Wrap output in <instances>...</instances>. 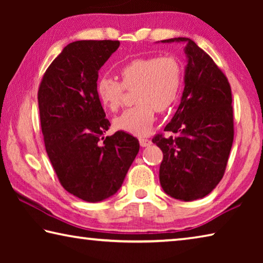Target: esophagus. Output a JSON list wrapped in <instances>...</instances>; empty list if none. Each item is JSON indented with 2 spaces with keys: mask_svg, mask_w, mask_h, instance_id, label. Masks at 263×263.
<instances>
[{
  "mask_svg": "<svg viewBox=\"0 0 263 263\" xmlns=\"http://www.w3.org/2000/svg\"><path fill=\"white\" fill-rule=\"evenodd\" d=\"M139 144H140L141 147H147V146L152 144V141H151L149 139H145V138H140Z\"/></svg>",
  "mask_w": 263,
  "mask_h": 263,
  "instance_id": "34e87169",
  "label": "esophagus"
}]
</instances>
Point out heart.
I'll return each instance as SVG.
<instances>
[{"label":"heart","mask_w":263,"mask_h":263,"mask_svg":"<svg viewBox=\"0 0 263 263\" xmlns=\"http://www.w3.org/2000/svg\"><path fill=\"white\" fill-rule=\"evenodd\" d=\"M121 82L102 75L96 82L97 100L104 109L116 111L122 101L123 88L133 89L137 103L114 119V127L133 136H147L154 123V110H168L179 99L182 69L171 57L135 59L119 69Z\"/></svg>","instance_id":"heart-1"}]
</instances>
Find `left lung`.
Listing matches in <instances>:
<instances>
[{
	"label": "left lung",
	"mask_w": 263,
	"mask_h": 263,
	"mask_svg": "<svg viewBox=\"0 0 263 263\" xmlns=\"http://www.w3.org/2000/svg\"><path fill=\"white\" fill-rule=\"evenodd\" d=\"M184 43L186 66L181 103L164 131L153 142L163 153L160 184L175 199L203 198L224 175L233 142L232 94L228 79L213 60L189 38L161 43Z\"/></svg>",
	"instance_id": "1"
}]
</instances>
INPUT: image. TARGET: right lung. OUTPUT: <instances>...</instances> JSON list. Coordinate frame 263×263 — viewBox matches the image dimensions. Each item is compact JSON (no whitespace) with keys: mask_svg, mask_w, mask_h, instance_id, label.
I'll list each match as a JSON object with an SVG mask.
<instances>
[{"mask_svg":"<svg viewBox=\"0 0 263 263\" xmlns=\"http://www.w3.org/2000/svg\"><path fill=\"white\" fill-rule=\"evenodd\" d=\"M118 47V41L68 44L38 90L44 142L58 179L69 194L90 203L117 193L139 152V141L126 132L102 137L110 122L97 100L96 82Z\"/></svg>","mask_w":263,"mask_h":263,"instance_id":"right-lung-1","label":"right lung"}]
</instances>
